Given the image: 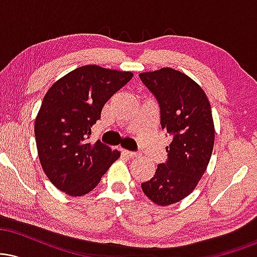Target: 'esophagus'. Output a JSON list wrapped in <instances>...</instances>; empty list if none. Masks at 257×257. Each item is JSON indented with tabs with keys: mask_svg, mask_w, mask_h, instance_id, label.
<instances>
[{
	"mask_svg": "<svg viewBox=\"0 0 257 257\" xmlns=\"http://www.w3.org/2000/svg\"><path fill=\"white\" fill-rule=\"evenodd\" d=\"M122 153L124 156H126V157H129V158H134V157H137V156H138V152L129 151V150H122Z\"/></svg>",
	"mask_w": 257,
	"mask_h": 257,
	"instance_id": "obj_1",
	"label": "esophagus"
}]
</instances>
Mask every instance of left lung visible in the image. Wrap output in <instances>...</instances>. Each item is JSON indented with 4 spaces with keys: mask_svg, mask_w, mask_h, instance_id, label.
<instances>
[{
    "mask_svg": "<svg viewBox=\"0 0 257 257\" xmlns=\"http://www.w3.org/2000/svg\"><path fill=\"white\" fill-rule=\"evenodd\" d=\"M161 111V125L172 138L168 158L158 164L144 193L158 205L187 197L204 174L214 147V122L204 90L185 73L170 67L139 75Z\"/></svg>",
    "mask_w": 257,
    "mask_h": 257,
    "instance_id": "left-lung-1",
    "label": "left lung"
}]
</instances>
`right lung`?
I'll list each match as a JSON object with an SVG mask.
<instances>
[{
	"label": "right lung",
	"mask_w": 257,
	"mask_h": 257,
	"mask_svg": "<svg viewBox=\"0 0 257 257\" xmlns=\"http://www.w3.org/2000/svg\"><path fill=\"white\" fill-rule=\"evenodd\" d=\"M132 78L129 71L85 65L55 82L44 95L35 120L38 157L52 184L69 196L89 193L119 158L118 151L88 139L104 105Z\"/></svg>",
	"instance_id": "add662e5"
}]
</instances>
